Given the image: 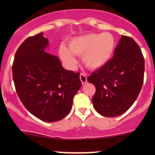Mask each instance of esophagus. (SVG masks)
<instances>
[{
	"mask_svg": "<svg viewBox=\"0 0 155 155\" xmlns=\"http://www.w3.org/2000/svg\"><path fill=\"white\" fill-rule=\"evenodd\" d=\"M79 78H80V80L81 82H82V83L83 84H85L87 82V77H86V75L85 74V73H81L80 76H79Z\"/></svg>",
	"mask_w": 155,
	"mask_h": 155,
	"instance_id": "esophagus-1",
	"label": "esophagus"
}]
</instances>
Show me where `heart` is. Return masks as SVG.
Instances as JSON below:
<instances>
[{
  "label": "heart",
  "instance_id": "b5f03b06",
  "mask_svg": "<svg viewBox=\"0 0 155 155\" xmlns=\"http://www.w3.org/2000/svg\"><path fill=\"white\" fill-rule=\"evenodd\" d=\"M115 46L116 40L110 33H91L72 39L68 43V48L61 46L59 56L70 68L76 63L74 55L82 56V62L87 68L97 70L111 60Z\"/></svg>",
  "mask_w": 155,
  "mask_h": 155
}]
</instances>
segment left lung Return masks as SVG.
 I'll use <instances>...</instances> for the list:
<instances>
[{
	"label": "left lung",
	"instance_id": "left-lung-1",
	"mask_svg": "<svg viewBox=\"0 0 155 155\" xmlns=\"http://www.w3.org/2000/svg\"><path fill=\"white\" fill-rule=\"evenodd\" d=\"M144 71L145 61L140 46L132 38L122 35L113 58L87 78L96 87L92 104L97 112L106 117L124 113L141 91Z\"/></svg>",
	"mask_w": 155,
	"mask_h": 155
}]
</instances>
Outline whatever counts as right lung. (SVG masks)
<instances>
[{"mask_svg":"<svg viewBox=\"0 0 155 155\" xmlns=\"http://www.w3.org/2000/svg\"><path fill=\"white\" fill-rule=\"evenodd\" d=\"M43 33L26 39L12 64V78L20 101L32 115L46 122L63 119L82 85L79 73L67 70L58 58L46 52Z\"/></svg>","mask_w":155,"mask_h":155,"instance_id":"obj_1","label":"right lung"}]
</instances>
